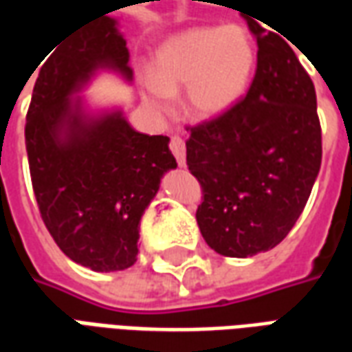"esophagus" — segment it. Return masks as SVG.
Listing matches in <instances>:
<instances>
[{"label":"esophagus","mask_w":352,"mask_h":352,"mask_svg":"<svg viewBox=\"0 0 352 352\" xmlns=\"http://www.w3.org/2000/svg\"><path fill=\"white\" fill-rule=\"evenodd\" d=\"M169 148H171V153H173V156L177 158V164L181 166V168H184L186 166V145H184V141L181 138H171V141H169Z\"/></svg>","instance_id":"1"}]
</instances>
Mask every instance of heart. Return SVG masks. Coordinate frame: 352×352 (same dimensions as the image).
Listing matches in <instances>:
<instances>
[{"instance_id": "b5f03b06", "label": "heart", "mask_w": 352, "mask_h": 352, "mask_svg": "<svg viewBox=\"0 0 352 352\" xmlns=\"http://www.w3.org/2000/svg\"><path fill=\"white\" fill-rule=\"evenodd\" d=\"M256 69V45L237 24L194 28L173 35L156 52L153 73H143V98L156 113H169L173 94L184 90L188 113L214 118L241 101Z\"/></svg>"}]
</instances>
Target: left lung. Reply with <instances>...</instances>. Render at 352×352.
Masks as SVG:
<instances>
[{"label": "left lung", "mask_w": 352, "mask_h": 352, "mask_svg": "<svg viewBox=\"0 0 352 352\" xmlns=\"http://www.w3.org/2000/svg\"><path fill=\"white\" fill-rule=\"evenodd\" d=\"M247 22L258 45L249 92L219 118L190 128L186 141V164L204 188L199 232L232 258L270 251L287 237L322 158L313 80L277 30Z\"/></svg>", "instance_id": "8db88e82"}]
</instances>
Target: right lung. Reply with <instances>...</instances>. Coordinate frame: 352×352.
<instances>
[{
  "label": "right lung",
  "instance_id": "add662e5",
  "mask_svg": "<svg viewBox=\"0 0 352 352\" xmlns=\"http://www.w3.org/2000/svg\"><path fill=\"white\" fill-rule=\"evenodd\" d=\"M100 73L133 80L126 39L109 14L41 65L26 151L43 222L62 252L92 272H120L135 264L141 217L177 162L169 138L139 133L122 107L94 109L80 96Z\"/></svg>",
  "mask_w": 352,
  "mask_h": 352
}]
</instances>
